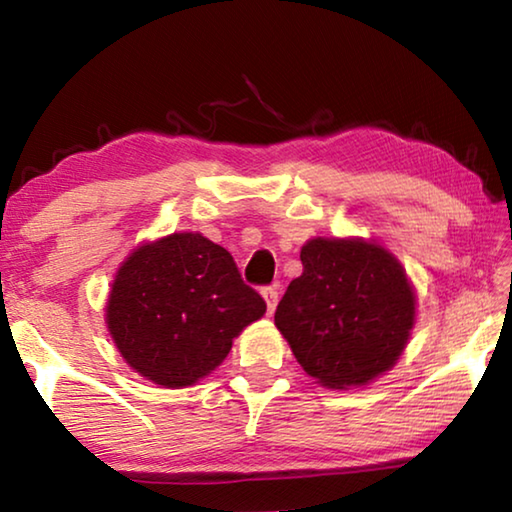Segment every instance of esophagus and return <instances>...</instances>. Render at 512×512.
Returning a JSON list of instances; mask_svg holds the SVG:
<instances>
[{
    "label": "esophagus",
    "mask_w": 512,
    "mask_h": 512,
    "mask_svg": "<svg viewBox=\"0 0 512 512\" xmlns=\"http://www.w3.org/2000/svg\"><path fill=\"white\" fill-rule=\"evenodd\" d=\"M262 296L266 300L268 314H273L275 307H277V289L275 287H266V289H262Z\"/></svg>",
    "instance_id": "esophagus-1"
}]
</instances>
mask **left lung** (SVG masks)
<instances>
[{
    "mask_svg": "<svg viewBox=\"0 0 512 512\" xmlns=\"http://www.w3.org/2000/svg\"><path fill=\"white\" fill-rule=\"evenodd\" d=\"M275 327L302 370L325 388L366 386L402 357L415 325V291L391 250L361 237H314L300 250Z\"/></svg>",
    "mask_w": 512,
    "mask_h": 512,
    "instance_id": "1",
    "label": "left lung"
}]
</instances>
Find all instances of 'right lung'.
<instances>
[{
  "label": "right lung",
  "mask_w": 512,
  "mask_h": 512,
  "mask_svg": "<svg viewBox=\"0 0 512 512\" xmlns=\"http://www.w3.org/2000/svg\"><path fill=\"white\" fill-rule=\"evenodd\" d=\"M266 302L244 284L228 250L201 232H173L133 248L106 302L124 361L162 388H187L228 357Z\"/></svg>",
  "instance_id": "right-lung-1"
}]
</instances>
